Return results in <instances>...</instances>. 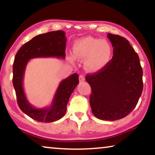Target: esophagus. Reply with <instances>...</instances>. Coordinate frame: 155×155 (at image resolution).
I'll return each instance as SVG.
<instances>
[{"mask_svg":"<svg viewBox=\"0 0 155 155\" xmlns=\"http://www.w3.org/2000/svg\"><path fill=\"white\" fill-rule=\"evenodd\" d=\"M85 80V76L84 75H80L79 76V81L81 83V82H83Z\"/></svg>","mask_w":155,"mask_h":155,"instance_id":"esophagus-1","label":"esophagus"}]
</instances>
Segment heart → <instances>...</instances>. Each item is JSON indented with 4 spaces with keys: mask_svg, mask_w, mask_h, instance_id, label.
Masks as SVG:
<instances>
[{
    "mask_svg": "<svg viewBox=\"0 0 155 155\" xmlns=\"http://www.w3.org/2000/svg\"><path fill=\"white\" fill-rule=\"evenodd\" d=\"M73 52L79 59H85V67L89 71L97 72L108 64L111 58L112 49L109 42L104 40L87 37L77 40L74 44ZM71 62L74 61L72 56Z\"/></svg>",
    "mask_w": 155,
    "mask_h": 155,
    "instance_id": "heart-1",
    "label": "heart"
}]
</instances>
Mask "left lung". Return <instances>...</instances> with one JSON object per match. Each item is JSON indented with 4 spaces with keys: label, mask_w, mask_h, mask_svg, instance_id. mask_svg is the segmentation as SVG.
<instances>
[{
    "label": "left lung",
    "mask_w": 155,
    "mask_h": 155,
    "mask_svg": "<svg viewBox=\"0 0 155 155\" xmlns=\"http://www.w3.org/2000/svg\"><path fill=\"white\" fill-rule=\"evenodd\" d=\"M114 48L112 59L103 69L86 75L91 93L92 114L100 120L114 121L135 109L143 90V70L137 52L127 39L107 34Z\"/></svg>",
    "instance_id": "obj_1"
}]
</instances>
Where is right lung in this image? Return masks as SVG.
<instances>
[{
	"label": "right lung",
	"mask_w": 155,
	"mask_h": 155,
	"mask_svg": "<svg viewBox=\"0 0 155 155\" xmlns=\"http://www.w3.org/2000/svg\"><path fill=\"white\" fill-rule=\"evenodd\" d=\"M65 46L66 38L64 31H51L34 37L21 47L15 54L13 64V85L18 104L22 112L36 121L52 122L64 116L70 95L78 84V74L74 73L59 83L51 106L38 109L27 101L23 88L26 66L31 59L37 57L65 59Z\"/></svg>",
	"instance_id": "right-lung-1"
}]
</instances>
